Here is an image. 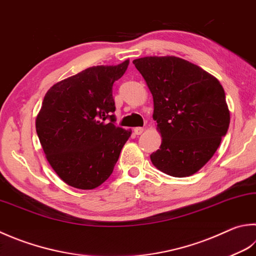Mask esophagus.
<instances>
[{"label": "esophagus", "mask_w": 256, "mask_h": 256, "mask_svg": "<svg viewBox=\"0 0 256 256\" xmlns=\"http://www.w3.org/2000/svg\"><path fill=\"white\" fill-rule=\"evenodd\" d=\"M134 134H142L144 132V128L136 127L134 129Z\"/></svg>", "instance_id": "obj_1"}]
</instances>
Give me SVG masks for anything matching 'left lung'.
I'll return each instance as SVG.
<instances>
[{
    "mask_svg": "<svg viewBox=\"0 0 256 256\" xmlns=\"http://www.w3.org/2000/svg\"><path fill=\"white\" fill-rule=\"evenodd\" d=\"M154 98V119L162 140L150 155L159 170L174 177L198 172L213 157L230 126L220 81L177 56L134 60Z\"/></svg>",
    "mask_w": 256,
    "mask_h": 256,
    "instance_id": "1",
    "label": "left lung"
}]
</instances>
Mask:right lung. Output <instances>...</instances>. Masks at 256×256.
Here are the masks:
<instances>
[{"label":"right lung","mask_w":256,"mask_h":256,"mask_svg":"<svg viewBox=\"0 0 256 256\" xmlns=\"http://www.w3.org/2000/svg\"><path fill=\"white\" fill-rule=\"evenodd\" d=\"M91 66L52 86L36 122L46 159L58 176L79 190H94L114 172L132 130L116 126L112 86L127 70Z\"/></svg>","instance_id":"1"}]
</instances>
